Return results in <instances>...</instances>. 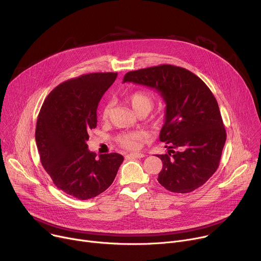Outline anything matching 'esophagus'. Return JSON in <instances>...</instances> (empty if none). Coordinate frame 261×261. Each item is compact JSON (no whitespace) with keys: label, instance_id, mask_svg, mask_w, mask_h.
<instances>
[{"label":"esophagus","instance_id":"obj_1","mask_svg":"<svg viewBox=\"0 0 261 261\" xmlns=\"http://www.w3.org/2000/svg\"><path fill=\"white\" fill-rule=\"evenodd\" d=\"M125 157L126 158H137V159H140V158H143L144 155L142 153H130V154H127Z\"/></svg>","mask_w":261,"mask_h":261}]
</instances>
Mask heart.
Here are the masks:
<instances>
[{
    "instance_id": "heart-1",
    "label": "heart",
    "mask_w": 261,
    "mask_h": 261,
    "mask_svg": "<svg viewBox=\"0 0 261 261\" xmlns=\"http://www.w3.org/2000/svg\"><path fill=\"white\" fill-rule=\"evenodd\" d=\"M127 100L136 115L143 114L145 116L152 110L155 102L154 96L146 91L133 92L128 96ZM110 110H111L110 103L105 104L101 114V117L103 120H107L109 118ZM142 137H143V134L141 132L132 131V132L120 134L117 137V141L122 147L128 148V150H134V148L137 147L138 142L139 140L142 139Z\"/></svg>"
}]
</instances>
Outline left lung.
I'll return each mask as SVG.
<instances>
[{
  "instance_id": "obj_1",
  "label": "left lung",
  "mask_w": 261,
  "mask_h": 261,
  "mask_svg": "<svg viewBox=\"0 0 261 261\" xmlns=\"http://www.w3.org/2000/svg\"><path fill=\"white\" fill-rule=\"evenodd\" d=\"M124 83L157 90L166 103L160 140L168 152L158 155L162 170L158 181L174 193H189L217 170L226 131L218 102L208 87L191 71L160 65L130 71Z\"/></svg>"
}]
</instances>
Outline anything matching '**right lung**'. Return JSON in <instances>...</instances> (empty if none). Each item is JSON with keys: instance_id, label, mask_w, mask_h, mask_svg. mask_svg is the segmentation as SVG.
Returning <instances> with one entry per match:
<instances>
[{"instance_id": "right-lung-1", "label": "right lung", "mask_w": 261, "mask_h": 261, "mask_svg": "<svg viewBox=\"0 0 261 261\" xmlns=\"http://www.w3.org/2000/svg\"><path fill=\"white\" fill-rule=\"evenodd\" d=\"M118 73H90L69 80L46 97L37 120L35 138L41 164L57 187L87 200L113 184L124 157L90 152V130L97 127L98 104Z\"/></svg>"}]
</instances>
